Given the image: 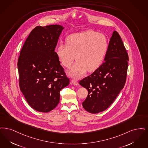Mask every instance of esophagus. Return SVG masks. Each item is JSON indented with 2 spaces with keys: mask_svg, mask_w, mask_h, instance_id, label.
<instances>
[{
  "mask_svg": "<svg viewBox=\"0 0 148 148\" xmlns=\"http://www.w3.org/2000/svg\"><path fill=\"white\" fill-rule=\"evenodd\" d=\"M72 84H73V85H75V86H78V82L75 79H72Z\"/></svg>",
  "mask_w": 148,
  "mask_h": 148,
  "instance_id": "esophagus-1",
  "label": "esophagus"
}]
</instances>
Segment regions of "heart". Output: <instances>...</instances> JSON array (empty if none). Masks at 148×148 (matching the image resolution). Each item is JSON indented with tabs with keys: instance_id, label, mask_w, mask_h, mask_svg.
<instances>
[{
	"instance_id": "b5f03b06",
	"label": "heart",
	"mask_w": 148,
	"mask_h": 148,
	"mask_svg": "<svg viewBox=\"0 0 148 148\" xmlns=\"http://www.w3.org/2000/svg\"><path fill=\"white\" fill-rule=\"evenodd\" d=\"M108 47L104 35L88 30L70 35L66 38V44L58 45L56 53L60 62L66 68L71 67L76 57L77 61L68 73L72 77L78 78L87 70L93 72L102 65Z\"/></svg>"
}]
</instances>
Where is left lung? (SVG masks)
Instances as JSON below:
<instances>
[{"mask_svg": "<svg viewBox=\"0 0 148 148\" xmlns=\"http://www.w3.org/2000/svg\"><path fill=\"white\" fill-rule=\"evenodd\" d=\"M129 58L122 40L116 31L109 41L104 62L79 84L88 90L82 106L95 114L107 109L124 86L127 75Z\"/></svg>", "mask_w": 148, "mask_h": 148, "instance_id": "8db88e82", "label": "left lung"}]
</instances>
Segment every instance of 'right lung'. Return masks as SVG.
<instances>
[{"label":"right lung","mask_w":148,"mask_h":148,"mask_svg":"<svg viewBox=\"0 0 148 148\" xmlns=\"http://www.w3.org/2000/svg\"><path fill=\"white\" fill-rule=\"evenodd\" d=\"M64 27H35L26 40L18 62L20 89L33 109L47 113L60 101V92L70 84L55 47Z\"/></svg>","instance_id":"add662e5"}]
</instances>
